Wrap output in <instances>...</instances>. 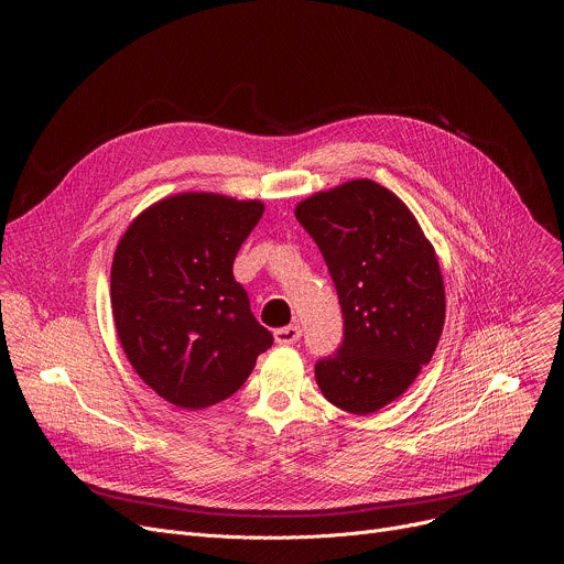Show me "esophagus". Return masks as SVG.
<instances>
[{
  "label": "esophagus",
  "instance_id": "34e87169",
  "mask_svg": "<svg viewBox=\"0 0 564 564\" xmlns=\"http://www.w3.org/2000/svg\"><path fill=\"white\" fill-rule=\"evenodd\" d=\"M274 339H276V344H281V346L296 344V341L301 339V326L292 324V326H285V328H276V330H274Z\"/></svg>",
  "mask_w": 564,
  "mask_h": 564
}]
</instances>
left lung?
I'll use <instances>...</instances> for the list:
<instances>
[{
  "mask_svg": "<svg viewBox=\"0 0 564 564\" xmlns=\"http://www.w3.org/2000/svg\"><path fill=\"white\" fill-rule=\"evenodd\" d=\"M337 288L344 339L314 364L341 411L368 415L404 392L437 348L446 299L440 263L411 209L372 181H350L296 205Z\"/></svg>",
  "mask_w": 564,
  "mask_h": 564,
  "instance_id": "left-lung-1",
  "label": "left lung"
}]
</instances>
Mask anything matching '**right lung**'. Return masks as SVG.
I'll return each mask as SVG.
<instances>
[{
  "instance_id": "1",
  "label": "right lung",
  "mask_w": 564,
  "mask_h": 564,
  "mask_svg": "<svg viewBox=\"0 0 564 564\" xmlns=\"http://www.w3.org/2000/svg\"><path fill=\"white\" fill-rule=\"evenodd\" d=\"M263 203L178 194L142 212L111 268L127 359L170 404L200 411L231 397L274 337L231 272Z\"/></svg>"
}]
</instances>
